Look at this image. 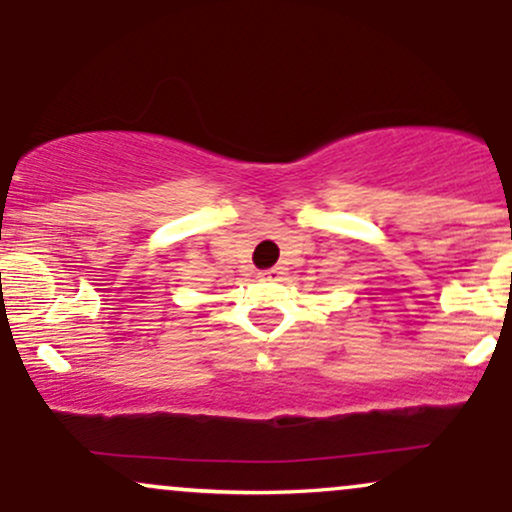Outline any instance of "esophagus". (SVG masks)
Here are the masks:
<instances>
[{
    "label": "esophagus",
    "mask_w": 512,
    "mask_h": 512,
    "mask_svg": "<svg viewBox=\"0 0 512 512\" xmlns=\"http://www.w3.org/2000/svg\"><path fill=\"white\" fill-rule=\"evenodd\" d=\"M260 276H262V279H267V281H276L281 276V269H276V267L267 269V272H262Z\"/></svg>",
    "instance_id": "1"
}]
</instances>
